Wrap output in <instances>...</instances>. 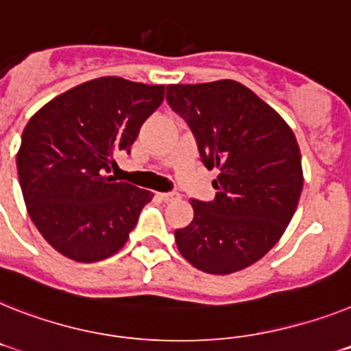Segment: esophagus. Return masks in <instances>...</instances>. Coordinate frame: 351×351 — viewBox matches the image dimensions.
Segmentation results:
<instances>
[{
  "mask_svg": "<svg viewBox=\"0 0 351 351\" xmlns=\"http://www.w3.org/2000/svg\"><path fill=\"white\" fill-rule=\"evenodd\" d=\"M157 196L162 199V202H166V203H169V202H173V199L180 198V194H178V193H158Z\"/></svg>",
  "mask_w": 351,
  "mask_h": 351,
  "instance_id": "obj_1",
  "label": "esophagus"
}]
</instances>
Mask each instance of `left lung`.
Segmentation results:
<instances>
[{
    "mask_svg": "<svg viewBox=\"0 0 351 351\" xmlns=\"http://www.w3.org/2000/svg\"><path fill=\"white\" fill-rule=\"evenodd\" d=\"M167 105L189 125L205 167H217L212 202L175 230L178 252L199 271L230 275L269 252L294 216L302 155L289 125L234 80L167 85Z\"/></svg>",
    "mask_w": 351,
    "mask_h": 351,
    "instance_id": "obj_1",
    "label": "left lung"
}]
</instances>
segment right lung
Returning <instances> with one entry per match:
<instances>
[{
    "mask_svg": "<svg viewBox=\"0 0 351 351\" xmlns=\"http://www.w3.org/2000/svg\"><path fill=\"white\" fill-rule=\"evenodd\" d=\"M164 85L117 76L85 82L44 105L25 126L17 175L43 237L76 262L119 252L153 194L110 176L114 155L130 153Z\"/></svg>",
    "mask_w": 351,
    "mask_h": 351,
    "instance_id": "right-lung-1",
    "label": "right lung"
}]
</instances>
